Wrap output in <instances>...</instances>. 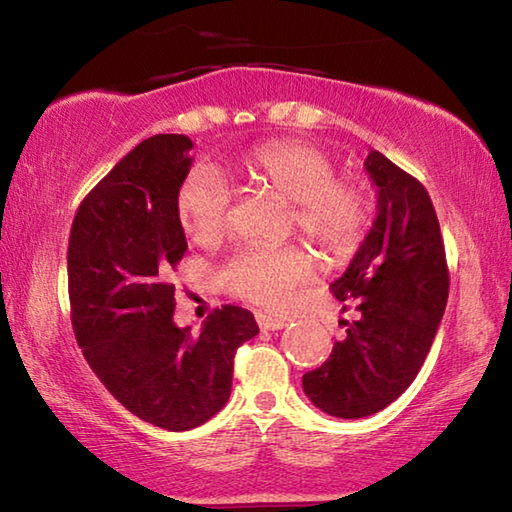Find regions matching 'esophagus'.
I'll return each instance as SVG.
<instances>
[{
	"label": "esophagus",
	"instance_id": "obj_1",
	"mask_svg": "<svg viewBox=\"0 0 512 512\" xmlns=\"http://www.w3.org/2000/svg\"><path fill=\"white\" fill-rule=\"evenodd\" d=\"M255 320H257L259 329H268V332H275V329L287 327V320L275 318V316H271V314H264V311H257V314H255Z\"/></svg>",
	"mask_w": 512,
	"mask_h": 512
}]
</instances>
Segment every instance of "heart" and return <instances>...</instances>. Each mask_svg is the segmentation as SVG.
<instances>
[{
	"mask_svg": "<svg viewBox=\"0 0 512 512\" xmlns=\"http://www.w3.org/2000/svg\"><path fill=\"white\" fill-rule=\"evenodd\" d=\"M259 192L291 205L289 225L327 259H343L361 244L370 203L354 180L336 178L332 158L302 140L259 146L241 162ZM180 225L198 246L221 241L230 223V194L212 167H194L176 196ZM314 262L302 248H244L221 268V284L232 296L282 309L293 291L309 282Z\"/></svg>",
	"mask_w": 512,
	"mask_h": 512,
	"instance_id": "heart-1",
	"label": "heart"
}]
</instances>
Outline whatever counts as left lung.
<instances>
[{
	"label": "left lung",
	"instance_id": "left-lung-1",
	"mask_svg": "<svg viewBox=\"0 0 512 512\" xmlns=\"http://www.w3.org/2000/svg\"><path fill=\"white\" fill-rule=\"evenodd\" d=\"M363 167L377 185V219L332 284L336 300L350 302L359 318L341 320L345 339L323 366L302 375L311 404L343 420L386 409L411 386L449 296L445 244L427 189L379 151Z\"/></svg>",
	"mask_w": 512,
	"mask_h": 512
}]
</instances>
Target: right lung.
I'll return each mask as SVG.
<instances>
[{"mask_svg": "<svg viewBox=\"0 0 512 512\" xmlns=\"http://www.w3.org/2000/svg\"><path fill=\"white\" fill-rule=\"evenodd\" d=\"M194 149L153 135L83 198L67 248L72 325L85 361L117 402L169 431L194 429L228 402L235 352L259 334L253 314L223 305L201 334L173 323L171 271L187 250L176 196Z\"/></svg>", "mask_w": 512, "mask_h": 512, "instance_id": "add662e5", "label": "right lung"}]
</instances>
